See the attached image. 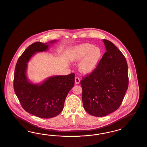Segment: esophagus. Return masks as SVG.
I'll return each instance as SVG.
<instances>
[{
  "instance_id": "1",
  "label": "esophagus",
  "mask_w": 147,
  "mask_h": 147,
  "mask_svg": "<svg viewBox=\"0 0 147 147\" xmlns=\"http://www.w3.org/2000/svg\"><path fill=\"white\" fill-rule=\"evenodd\" d=\"M80 82V80L78 77H76L75 78V83L76 84H79Z\"/></svg>"
}]
</instances>
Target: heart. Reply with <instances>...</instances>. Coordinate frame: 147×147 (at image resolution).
I'll return each instance as SVG.
<instances>
[{
	"label": "heart",
	"instance_id": "obj_1",
	"mask_svg": "<svg viewBox=\"0 0 147 147\" xmlns=\"http://www.w3.org/2000/svg\"><path fill=\"white\" fill-rule=\"evenodd\" d=\"M103 56L102 50L94 44L84 43L74 47L71 52V59L78 62L79 70L85 74H90L97 68Z\"/></svg>",
	"mask_w": 147,
	"mask_h": 147
}]
</instances>
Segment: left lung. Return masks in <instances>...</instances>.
Returning <instances> with one entry per match:
<instances>
[{"mask_svg":"<svg viewBox=\"0 0 147 147\" xmlns=\"http://www.w3.org/2000/svg\"><path fill=\"white\" fill-rule=\"evenodd\" d=\"M106 53L97 68L82 78V103L91 115L102 117L117 111L128 88V67L122 53L111 41L103 39Z\"/></svg>","mask_w":147,"mask_h":147,"instance_id":"obj_1","label":"left lung"}]
</instances>
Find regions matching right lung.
<instances>
[{
	"label": "right lung",
	"instance_id": "obj_1",
	"mask_svg": "<svg viewBox=\"0 0 147 147\" xmlns=\"http://www.w3.org/2000/svg\"><path fill=\"white\" fill-rule=\"evenodd\" d=\"M35 42L19 57L15 69L13 88L21 105L26 112L37 117H55L62 111L65 98L74 85L75 74L53 76L41 83H33L27 76L28 62L35 53L46 51L50 45Z\"/></svg>",
	"mask_w": 147,
	"mask_h": 147
}]
</instances>
